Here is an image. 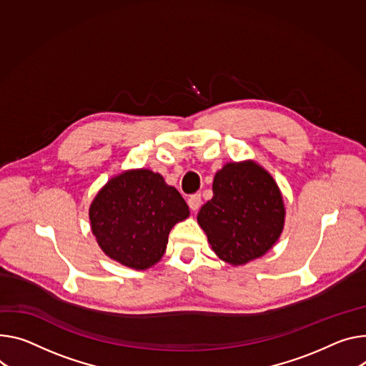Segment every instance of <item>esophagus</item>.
Wrapping results in <instances>:
<instances>
[{
	"label": "esophagus",
	"mask_w": 366,
	"mask_h": 366,
	"mask_svg": "<svg viewBox=\"0 0 366 366\" xmlns=\"http://www.w3.org/2000/svg\"><path fill=\"white\" fill-rule=\"evenodd\" d=\"M188 206L192 212H197L202 206V195L200 194H192L188 197Z\"/></svg>",
	"instance_id": "34e87169"
}]
</instances>
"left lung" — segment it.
I'll return each instance as SVG.
<instances>
[{"instance_id":"1","label":"left lung","mask_w":366,"mask_h":366,"mask_svg":"<svg viewBox=\"0 0 366 366\" xmlns=\"http://www.w3.org/2000/svg\"><path fill=\"white\" fill-rule=\"evenodd\" d=\"M285 214L273 177L247 160L226 163L214 175L213 198L198 212L197 222L220 259L242 265L276 244Z\"/></svg>"}]
</instances>
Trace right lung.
Listing matches in <instances>:
<instances>
[{
    "instance_id": "add662e5",
    "label": "right lung",
    "mask_w": 366,
    "mask_h": 366,
    "mask_svg": "<svg viewBox=\"0 0 366 366\" xmlns=\"http://www.w3.org/2000/svg\"><path fill=\"white\" fill-rule=\"evenodd\" d=\"M188 216L182 195L149 169L114 177L89 209L99 247L134 270H146L163 257L171 229Z\"/></svg>"
}]
</instances>
